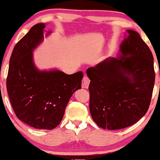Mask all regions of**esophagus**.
Wrapping results in <instances>:
<instances>
[{"label": "esophagus", "instance_id": "esophagus-1", "mask_svg": "<svg viewBox=\"0 0 160 160\" xmlns=\"http://www.w3.org/2000/svg\"><path fill=\"white\" fill-rule=\"evenodd\" d=\"M89 82H90V80H89V78H88L86 75L83 77L82 78V87L85 88V89H87L88 86H89Z\"/></svg>", "mask_w": 160, "mask_h": 160}]
</instances>
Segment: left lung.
Returning a JSON list of instances; mask_svg holds the SVG:
<instances>
[{
  "mask_svg": "<svg viewBox=\"0 0 160 160\" xmlns=\"http://www.w3.org/2000/svg\"><path fill=\"white\" fill-rule=\"evenodd\" d=\"M120 52L117 58L110 57L86 71L89 111L104 129H121L137 122L148 111L153 90V56L138 33L126 30Z\"/></svg>",
  "mask_w": 160,
  "mask_h": 160,
  "instance_id": "8db88e82",
  "label": "left lung"
}]
</instances>
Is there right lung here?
<instances>
[{"label":"right lung","mask_w":160,"mask_h":160,"mask_svg":"<svg viewBox=\"0 0 160 160\" xmlns=\"http://www.w3.org/2000/svg\"><path fill=\"white\" fill-rule=\"evenodd\" d=\"M45 27L43 23L34 25L16 43L10 56L7 89L19 120L38 129L50 130L62 121L73 93L81 89L83 74L37 68L32 52L43 40Z\"/></svg>","instance_id":"add662e5"}]
</instances>
